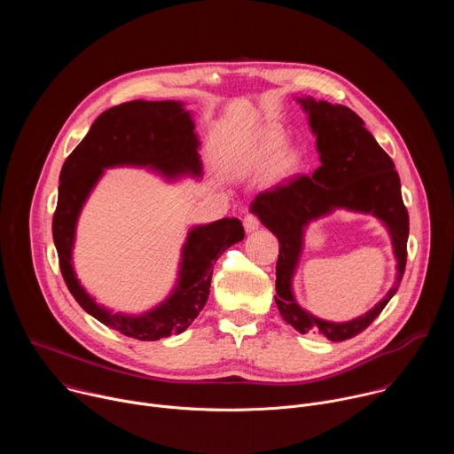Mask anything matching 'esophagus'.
Masks as SVG:
<instances>
[{
  "label": "esophagus",
  "instance_id": "esophagus-1",
  "mask_svg": "<svg viewBox=\"0 0 454 454\" xmlns=\"http://www.w3.org/2000/svg\"><path fill=\"white\" fill-rule=\"evenodd\" d=\"M258 226H261V221H258V217H256V215L247 214V215L244 217V230H246L247 233H251V231L258 230Z\"/></svg>",
  "mask_w": 454,
  "mask_h": 454
}]
</instances>
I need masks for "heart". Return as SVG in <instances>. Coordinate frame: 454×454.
<instances>
[{"instance_id": "heart-1", "label": "heart", "mask_w": 454, "mask_h": 454, "mask_svg": "<svg viewBox=\"0 0 454 454\" xmlns=\"http://www.w3.org/2000/svg\"><path fill=\"white\" fill-rule=\"evenodd\" d=\"M284 145V137L280 133L270 131L258 137L246 153L235 160L237 168H261L271 163Z\"/></svg>"}]
</instances>
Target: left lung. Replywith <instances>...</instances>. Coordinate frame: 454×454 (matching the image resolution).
I'll list each match as a JSON object with an SVG mask.
<instances>
[{"mask_svg": "<svg viewBox=\"0 0 454 454\" xmlns=\"http://www.w3.org/2000/svg\"><path fill=\"white\" fill-rule=\"evenodd\" d=\"M309 113L316 135L321 167L312 176L284 181L254 198L251 210L277 235L280 253L277 261L275 301L282 317L300 334L319 333L331 341H345L363 333L397 293L406 270L410 217L403 203L401 179L392 158L375 142L364 121L345 106L298 98ZM336 207L372 213L391 231L398 256V282L364 317L333 324L301 309L292 296L290 280L302 245V230L310 220Z\"/></svg>", "mask_w": 454, "mask_h": 454, "instance_id": "1", "label": "left lung"}]
</instances>
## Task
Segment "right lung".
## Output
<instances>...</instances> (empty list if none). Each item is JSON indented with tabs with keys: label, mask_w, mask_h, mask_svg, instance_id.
I'll use <instances>...</instances> for the list:
<instances>
[{
	"label": "right lung",
	"mask_w": 454,
	"mask_h": 454,
	"mask_svg": "<svg viewBox=\"0 0 454 454\" xmlns=\"http://www.w3.org/2000/svg\"><path fill=\"white\" fill-rule=\"evenodd\" d=\"M190 113L181 102L133 100L104 111L90 133L67 158L59 176V198L51 233L64 282L77 303L104 325L140 341H156L179 334L203 310L217 258L244 239L242 223L235 217L192 228L183 246L177 286L172 294L142 316L113 314L95 303L79 284L72 249L82 205L104 168L118 165L149 167L167 177L201 174L200 140Z\"/></svg>",
	"instance_id": "obj_1"
}]
</instances>
